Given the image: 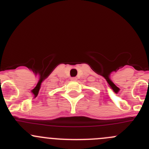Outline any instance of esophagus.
<instances>
[{
  "label": "esophagus",
  "instance_id": "esophagus-1",
  "mask_svg": "<svg viewBox=\"0 0 149 149\" xmlns=\"http://www.w3.org/2000/svg\"><path fill=\"white\" fill-rule=\"evenodd\" d=\"M70 80H71L72 81H76L77 80V79H76V77H73V78H71V79H70Z\"/></svg>",
  "mask_w": 149,
  "mask_h": 149
}]
</instances>
